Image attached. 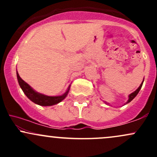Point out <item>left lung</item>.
Segmentation results:
<instances>
[{
    "label": "left lung",
    "instance_id": "1",
    "mask_svg": "<svg viewBox=\"0 0 157 157\" xmlns=\"http://www.w3.org/2000/svg\"><path fill=\"white\" fill-rule=\"evenodd\" d=\"M143 81H144V80H143ZM143 81H142V83H141V85H140V87H139L138 89H136V91H134V92L131 93V94L129 95V99H128V102H126V104H127V103H128V102H130L131 101V100H132L133 99H134V97H136V95H137V94L139 93V91H140V90L141 89V88H142V83H143Z\"/></svg>",
    "mask_w": 157,
    "mask_h": 157
}]
</instances>
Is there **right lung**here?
Instances as JSON below:
<instances>
[{
  "instance_id": "right-lung-1",
  "label": "right lung",
  "mask_w": 157,
  "mask_h": 157,
  "mask_svg": "<svg viewBox=\"0 0 157 157\" xmlns=\"http://www.w3.org/2000/svg\"><path fill=\"white\" fill-rule=\"evenodd\" d=\"M17 80H18V83L21 86V88L22 89L23 91L24 92L25 94L26 95V97L29 99L31 101H32L35 103L37 104V105H42V106H50L55 105V104L58 103L62 101L67 96L68 91L70 89V86L68 88V90L66 91V92L64 94L61 95V96H57V97H49V96H46L44 94H41L36 92L35 91H34L32 89L31 86L29 84H27L24 80H23L21 78V77L19 76L18 73L17 71Z\"/></svg>"
}]
</instances>
